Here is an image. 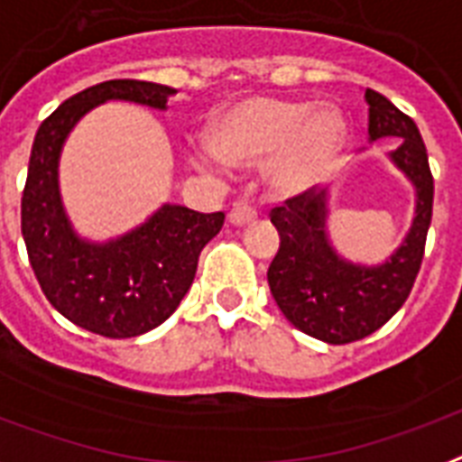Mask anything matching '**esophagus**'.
Here are the masks:
<instances>
[{
    "label": "esophagus",
    "instance_id": "obj_1",
    "mask_svg": "<svg viewBox=\"0 0 462 462\" xmlns=\"http://www.w3.org/2000/svg\"><path fill=\"white\" fill-rule=\"evenodd\" d=\"M227 217H230L232 225H249V222L257 220V210H254L247 200H235Z\"/></svg>",
    "mask_w": 462,
    "mask_h": 462
}]
</instances>
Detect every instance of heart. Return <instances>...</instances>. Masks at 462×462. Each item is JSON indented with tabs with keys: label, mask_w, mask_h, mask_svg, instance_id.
Here are the masks:
<instances>
[{
	"label": "heart",
	"mask_w": 462,
	"mask_h": 462,
	"mask_svg": "<svg viewBox=\"0 0 462 462\" xmlns=\"http://www.w3.org/2000/svg\"><path fill=\"white\" fill-rule=\"evenodd\" d=\"M345 142V122L333 107L310 102L249 97L213 129V144L232 163L272 162L279 190L299 193L333 169Z\"/></svg>",
	"instance_id": "obj_1"
}]
</instances>
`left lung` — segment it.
Listing matches in <instances>:
<instances>
[{"mask_svg": "<svg viewBox=\"0 0 462 462\" xmlns=\"http://www.w3.org/2000/svg\"><path fill=\"white\" fill-rule=\"evenodd\" d=\"M365 100L370 105V139L399 136L402 144L392 159L416 186V217L404 245L382 266L343 262L326 240V193H316V188L269 213L282 235L266 272L276 306L300 333L330 345L372 336L404 306L421 269L433 213L429 153L413 119L374 90L365 92Z\"/></svg>", "mask_w": 462, "mask_h": 462, "instance_id": "1", "label": "left lung"}]
</instances>
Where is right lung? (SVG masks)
<instances>
[{
    "instance_id": "add662e5",
    "label": "right lung",
    "mask_w": 462,
    "mask_h": 462,
    "mask_svg": "<svg viewBox=\"0 0 462 462\" xmlns=\"http://www.w3.org/2000/svg\"><path fill=\"white\" fill-rule=\"evenodd\" d=\"M173 92L166 85L129 78L92 85L43 119L33 139L22 196V235L31 269L51 306L97 336L134 337L162 326L190 289L198 257L220 232L225 213L163 205L125 237L90 245L70 230L60 205V146L95 105L132 100L166 109V97Z\"/></svg>"
}]
</instances>
